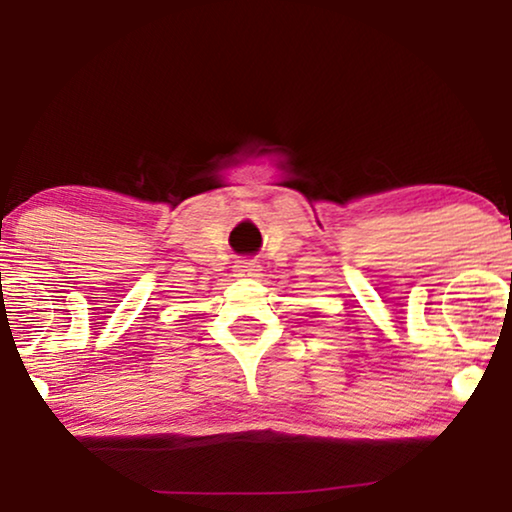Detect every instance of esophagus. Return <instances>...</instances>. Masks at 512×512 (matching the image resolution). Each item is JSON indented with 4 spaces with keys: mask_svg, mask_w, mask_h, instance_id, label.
Returning a JSON list of instances; mask_svg holds the SVG:
<instances>
[{
    "mask_svg": "<svg viewBox=\"0 0 512 512\" xmlns=\"http://www.w3.org/2000/svg\"><path fill=\"white\" fill-rule=\"evenodd\" d=\"M262 271V264L252 262V260H245V262H238L236 264V276L238 278H257Z\"/></svg>",
    "mask_w": 512,
    "mask_h": 512,
    "instance_id": "obj_1",
    "label": "esophagus"
}]
</instances>
